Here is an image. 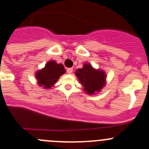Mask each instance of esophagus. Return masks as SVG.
<instances>
[{"instance_id": "obj_1", "label": "esophagus", "mask_w": 149, "mask_h": 149, "mask_svg": "<svg viewBox=\"0 0 149 149\" xmlns=\"http://www.w3.org/2000/svg\"><path fill=\"white\" fill-rule=\"evenodd\" d=\"M67 72H68V73H69V74L72 73V72H73V68H68V69H67Z\"/></svg>"}]
</instances>
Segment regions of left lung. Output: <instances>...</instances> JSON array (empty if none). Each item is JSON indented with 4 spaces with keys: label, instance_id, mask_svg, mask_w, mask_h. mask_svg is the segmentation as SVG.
<instances>
[{
    "label": "left lung",
    "instance_id": "8db88e82",
    "mask_svg": "<svg viewBox=\"0 0 149 149\" xmlns=\"http://www.w3.org/2000/svg\"><path fill=\"white\" fill-rule=\"evenodd\" d=\"M76 75L88 94L99 92L104 85L105 74L104 72L99 70H96L89 64H84L82 68L76 70Z\"/></svg>",
    "mask_w": 149,
    "mask_h": 149
}]
</instances>
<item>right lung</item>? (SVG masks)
Wrapping results in <instances>:
<instances>
[{"instance_id":"1","label":"right lung","mask_w":149,"mask_h":149,"mask_svg":"<svg viewBox=\"0 0 149 149\" xmlns=\"http://www.w3.org/2000/svg\"><path fill=\"white\" fill-rule=\"evenodd\" d=\"M65 73V69L61 64H57L55 61L47 63L45 68L37 72L36 76L40 86L49 89Z\"/></svg>"}]
</instances>
